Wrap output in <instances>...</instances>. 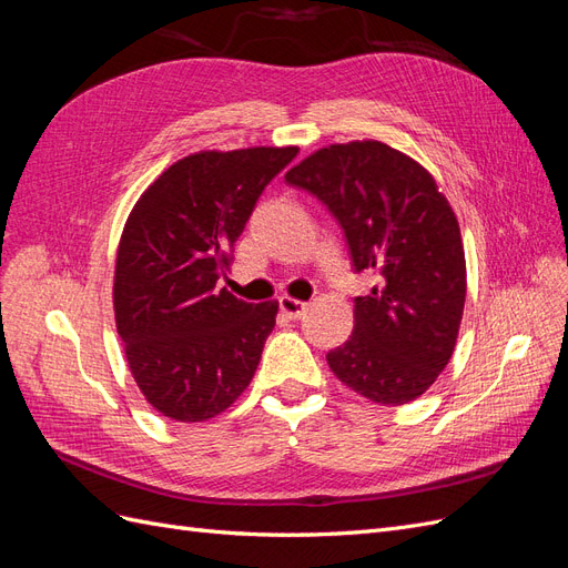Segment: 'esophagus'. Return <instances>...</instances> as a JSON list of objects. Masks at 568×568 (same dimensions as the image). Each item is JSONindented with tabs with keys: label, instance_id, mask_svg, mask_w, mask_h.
Wrapping results in <instances>:
<instances>
[{
	"label": "esophagus",
	"instance_id": "esophagus-1",
	"mask_svg": "<svg viewBox=\"0 0 568 568\" xmlns=\"http://www.w3.org/2000/svg\"><path fill=\"white\" fill-rule=\"evenodd\" d=\"M280 311H282L288 320H298V317H303V313L307 311V303L296 301V298H291V296H282V298H280Z\"/></svg>",
	"mask_w": 568,
	"mask_h": 568
}]
</instances>
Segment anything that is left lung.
<instances>
[{
  "instance_id": "left-lung-1",
  "label": "left lung",
  "mask_w": 568,
  "mask_h": 568,
  "mask_svg": "<svg viewBox=\"0 0 568 568\" xmlns=\"http://www.w3.org/2000/svg\"><path fill=\"white\" fill-rule=\"evenodd\" d=\"M315 194L346 234L355 272L353 336L326 353L338 382L382 405H405L450 363L467 298L459 222L436 180L384 142L332 144L284 175Z\"/></svg>"
}]
</instances>
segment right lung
Here are the masks:
<instances>
[{"mask_svg": "<svg viewBox=\"0 0 568 568\" xmlns=\"http://www.w3.org/2000/svg\"><path fill=\"white\" fill-rule=\"evenodd\" d=\"M298 146L199 151L134 203L115 255V329L136 386L175 422H205L246 390L277 301L217 288L257 196Z\"/></svg>", "mask_w": 568, "mask_h": 568, "instance_id": "add662e5", "label": "right lung"}]
</instances>
